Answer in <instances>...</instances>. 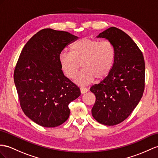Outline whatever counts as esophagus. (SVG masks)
Here are the masks:
<instances>
[{
	"label": "esophagus",
	"mask_w": 158,
	"mask_h": 158,
	"mask_svg": "<svg viewBox=\"0 0 158 158\" xmlns=\"http://www.w3.org/2000/svg\"><path fill=\"white\" fill-rule=\"evenodd\" d=\"M80 91H81V93L82 94H85V93H87L88 91V89L85 87H81Z\"/></svg>",
	"instance_id": "1"
}]
</instances>
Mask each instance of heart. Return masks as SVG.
Listing matches in <instances>:
<instances>
[{
    "instance_id": "heart-1",
    "label": "heart",
    "mask_w": 158,
    "mask_h": 158,
    "mask_svg": "<svg viewBox=\"0 0 158 158\" xmlns=\"http://www.w3.org/2000/svg\"><path fill=\"white\" fill-rule=\"evenodd\" d=\"M62 70L69 79H73L79 85H87L95 78L100 81L110 73L115 60V47L110 41L84 37L71 47V52L62 51L59 56Z\"/></svg>"
}]
</instances>
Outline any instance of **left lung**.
I'll use <instances>...</instances> for the list:
<instances>
[{"mask_svg":"<svg viewBox=\"0 0 158 158\" xmlns=\"http://www.w3.org/2000/svg\"><path fill=\"white\" fill-rule=\"evenodd\" d=\"M97 37L114 44L115 60L107 77L90 88L96 98L92 115L100 123L115 125L128 118L142 98L144 58L131 38L118 28H109Z\"/></svg>","mask_w":158,"mask_h":158,"instance_id":"left-lung-1","label":"left lung"}]
</instances>
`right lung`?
<instances>
[{
  "label": "right lung",
  "mask_w": 158,
  "mask_h": 158,
  "mask_svg": "<svg viewBox=\"0 0 158 158\" xmlns=\"http://www.w3.org/2000/svg\"><path fill=\"white\" fill-rule=\"evenodd\" d=\"M78 39L66 31L40 30L19 56L14 81L25 114L44 127L63 124L69 117V104L80 96L79 88L64 75L59 56Z\"/></svg>",
  "instance_id": "add662e5"
}]
</instances>
